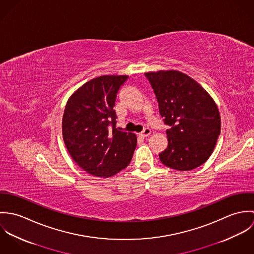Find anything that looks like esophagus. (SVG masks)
Returning a JSON list of instances; mask_svg holds the SVG:
<instances>
[{
  "instance_id": "esophagus-1",
  "label": "esophagus",
  "mask_w": 254,
  "mask_h": 254,
  "mask_svg": "<svg viewBox=\"0 0 254 254\" xmlns=\"http://www.w3.org/2000/svg\"><path fill=\"white\" fill-rule=\"evenodd\" d=\"M151 134V131H150V129L149 128H145V130L141 133V136L142 137H147V136H149Z\"/></svg>"
}]
</instances>
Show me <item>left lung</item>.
Instances as JSON below:
<instances>
[{
	"mask_svg": "<svg viewBox=\"0 0 254 254\" xmlns=\"http://www.w3.org/2000/svg\"><path fill=\"white\" fill-rule=\"evenodd\" d=\"M156 96L168 145L160 161L175 170L189 171L211 155L221 131L217 105L207 91L185 73L170 69L145 72Z\"/></svg>",
	"mask_w": 254,
	"mask_h": 254,
	"instance_id": "obj_1",
	"label": "left lung"
}]
</instances>
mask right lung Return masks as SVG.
I'll list each match as a JSON object with an SVG mask.
<instances>
[{"mask_svg":"<svg viewBox=\"0 0 254 254\" xmlns=\"http://www.w3.org/2000/svg\"><path fill=\"white\" fill-rule=\"evenodd\" d=\"M128 75H103L78 88L63 116V137L73 160L96 177L109 178L126 168L137 137L115 128L116 94ZM113 125V132L107 126Z\"/></svg>","mask_w":254,"mask_h":254,"instance_id":"1","label":"right lung"}]
</instances>
